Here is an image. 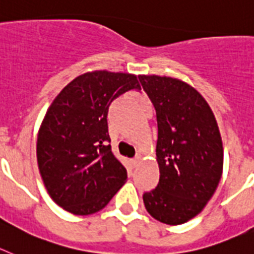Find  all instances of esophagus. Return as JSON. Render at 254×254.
Returning <instances> with one entry per match:
<instances>
[{
  "mask_svg": "<svg viewBox=\"0 0 254 254\" xmlns=\"http://www.w3.org/2000/svg\"><path fill=\"white\" fill-rule=\"evenodd\" d=\"M139 162H140V156H136L135 158H133V160H131V165H133V167L138 166V165H139Z\"/></svg>",
  "mask_w": 254,
  "mask_h": 254,
  "instance_id": "34e87169",
  "label": "esophagus"
}]
</instances>
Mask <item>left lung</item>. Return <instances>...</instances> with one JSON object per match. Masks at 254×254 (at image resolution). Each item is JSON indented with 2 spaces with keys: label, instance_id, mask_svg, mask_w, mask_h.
<instances>
[{
  "label": "left lung",
  "instance_id": "obj_1",
  "mask_svg": "<svg viewBox=\"0 0 254 254\" xmlns=\"http://www.w3.org/2000/svg\"><path fill=\"white\" fill-rule=\"evenodd\" d=\"M157 118L160 180L143 194L153 219L180 225L204 208L222 174L224 149L215 115L203 97L179 79L139 75Z\"/></svg>",
  "mask_w": 254,
  "mask_h": 254
}]
</instances>
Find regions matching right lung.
Instances as JSON below:
<instances>
[{
  "instance_id": "right-lung-1",
  "label": "right lung",
  "mask_w": 254,
  "mask_h": 254,
  "mask_svg": "<svg viewBox=\"0 0 254 254\" xmlns=\"http://www.w3.org/2000/svg\"><path fill=\"white\" fill-rule=\"evenodd\" d=\"M134 89L140 85L133 74L85 72L50 106L37 161L48 194L67 212H98L127 182V169L111 151L107 115L116 98Z\"/></svg>"
}]
</instances>
